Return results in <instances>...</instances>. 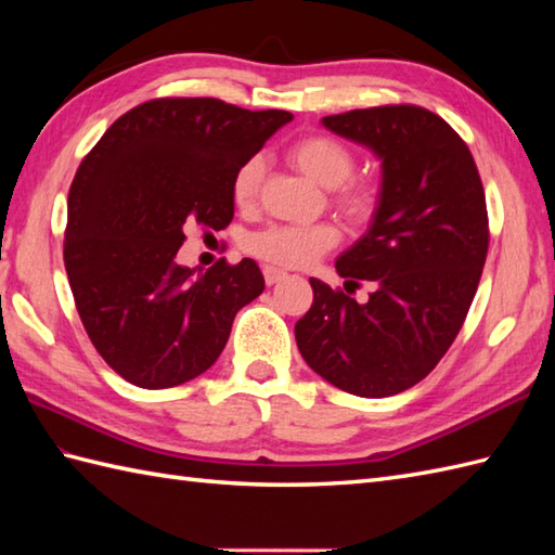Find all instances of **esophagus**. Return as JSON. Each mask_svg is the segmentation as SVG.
Masks as SVG:
<instances>
[{"mask_svg": "<svg viewBox=\"0 0 555 555\" xmlns=\"http://www.w3.org/2000/svg\"><path fill=\"white\" fill-rule=\"evenodd\" d=\"M262 274H264L267 286H274V284H279L281 279H286V271H281V269H276V267H269V264L262 267Z\"/></svg>", "mask_w": 555, "mask_h": 555, "instance_id": "34e87169", "label": "esophagus"}]
</instances>
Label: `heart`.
<instances>
[{"mask_svg":"<svg viewBox=\"0 0 555 555\" xmlns=\"http://www.w3.org/2000/svg\"><path fill=\"white\" fill-rule=\"evenodd\" d=\"M288 162L314 183L334 188V203L352 221H362L374 209V191L370 185L350 181L356 169L352 152L328 135H308L293 143L286 152ZM264 164L259 157L245 159L233 176V199L238 207H253L259 183H262ZM338 233L328 223H310V227H293V223H274L253 233L245 247L255 257L276 267H305L317 257L332 250Z\"/></svg>","mask_w":555,"mask_h":555,"instance_id":"heart-1","label":"heart"}]
</instances>
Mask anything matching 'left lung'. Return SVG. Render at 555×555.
I'll return each instance as SVG.
<instances>
[{
    "label": "left lung",
    "mask_w": 555,
    "mask_h": 555,
    "mask_svg": "<svg viewBox=\"0 0 555 555\" xmlns=\"http://www.w3.org/2000/svg\"><path fill=\"white\" fill-rule=\"evenodd\" d=\"M322 126L382 162L370 229L336 259L346 291H374L358 302L310 279L298 350L340 391L396 396L436 367L473 305L489 247L485 188L463 138L422 107L352 109Z\"/></svg>",
    "instance_id": "8db88e82"
}]
</instances>
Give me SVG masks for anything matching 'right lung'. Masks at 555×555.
Here are the masks:
<instances>
[{
  "label": "right lung",
  "instance_id": "add662e5",
  "mask_svg": "<svg viewBox=\"0 0 555 555\" xmlns=\"http://www.w3.org/2000/svg\"><path fill=\"white\" fill-rule=\"evenodd\" d=\"M291 112L211 98L150 100L116 119L68 191L64 264L80 322L109 367L140 388L207 372L233 317L264 291L253 259L176 262L188 223L233 219V176Z\"/></svg>",
  "mask_w": 555,
  "mask_h": 555
}]
</instances>
